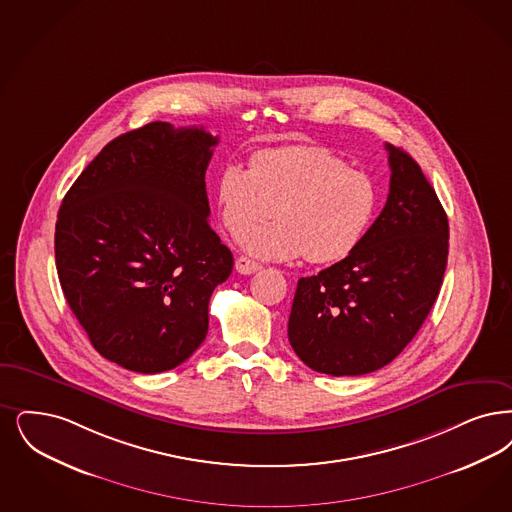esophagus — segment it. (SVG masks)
I'll return each instance as SVG.
<instances>
[{"instance_id": "esophagus-1", "label": "esophagus", "mask_w": 512, "mask_h": 512, "mask_svg": "<svg viewBox=\"0 0 512 512\" xmlns=\"http://www.w3.org/2000/svg\"><path fill=\"white\" fill-rule=\"evenodd\" d=\"M259 268H261L259 263L251 261L249 257H244V255H240V257L236 259V270H238L240 274H253V272H257Z\"/></svg>"}]
</instances>
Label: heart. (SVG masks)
<instances>
[{
    "label": "heart",
    "mask_w": 512,
    "mask_h": 512,
    "mask_svg": "<svg viewBox=\"0 0 512 512\" xmlns=\"http://www.w3.org/2000/svg\"><path fill=\"white\" fill-rule=\"evenodd\" d=\"M219 217L226 230L244 238V247L261 259L305 255L314 265L348 257L375 217V181L320 146L266 148L251 156L249 167L226 164L215 184Z\"/></svg>",
    "instance_id": "heart-1"
}]
</instances>
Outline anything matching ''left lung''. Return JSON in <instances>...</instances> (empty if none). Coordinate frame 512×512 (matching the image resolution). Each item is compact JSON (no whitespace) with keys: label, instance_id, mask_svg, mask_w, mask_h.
<instances>
[{"label":"left lung","instance_id":"obj_1","mask_svg":"<svg viewBox=\"0 0 512 512\" xmlns=\"http://www.w3.org/2000/svg\"><path fill=\"white\" fill-rule=\"evenodd\" d=\"M387 204L343 261L301 278L287 337L308 368L333 377L390 364L423 326L448 263L446 211L419 164L387 144Z\"/></svg>","mask_w":512,"mask_h":512}]
</instances>
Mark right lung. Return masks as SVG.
Wrapping results in <instances>:
<instances>
[{"instance_id": "add662e5", "label": "right lung", "mask_w": 512, "mask_h": 512, "mask_svg": "<svg viewBox=\"0 0 512 512\" xmlns=\"http://www.w3.org/2000/svg\"><path fill=\"white\" fill-rule=\"evenodd\" d=\"M219 137L152 122L110 141L66 192L55 226L64 297L91 345L137 373L181 366L204 343L230 249L207 223Z\"/></svg>"}]
</instances>
